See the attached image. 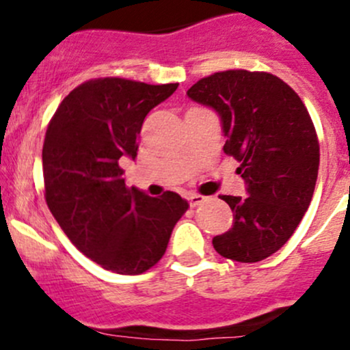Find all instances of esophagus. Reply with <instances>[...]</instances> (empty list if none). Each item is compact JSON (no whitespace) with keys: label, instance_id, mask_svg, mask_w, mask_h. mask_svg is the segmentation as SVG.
<instances>
[{"label":"esophagus","instance_id":"obj_1","mask_svg":"<svg viewBox=\"0 0 350 350\" xmlns=\"http://www.w3.org/2000/svg\"><path fill=\"white\" fill-rule=\"evenodd\" d=\"M188 201H189V206H198V204H201L204 201V196L201 195H189L188 196Z\"/></svg>","mask_w":350,"mask_h":350}]
</instances>
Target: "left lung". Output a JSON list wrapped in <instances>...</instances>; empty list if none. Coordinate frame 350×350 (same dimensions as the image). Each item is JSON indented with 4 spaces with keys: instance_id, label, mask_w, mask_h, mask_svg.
Listing matches in <instances>:
<instances>
[{
    "instance_id": "1",
    "label": "left lung",
    "mask_w": 350,
    "mask_h": 350,
    "mask_svg": "<svg viewBox=\"0 0 350 350\" xmlns=\"http://www.w3.org/2000/svg\"><path fill=\"white\" fill-rule=\"evenodd\" d=\"M218 113L225 154L241 165L249 196H227L234 224L213 239L220 256L259 262L280 250L308 210L320 165L315 126L298 94L269 72L224 70L188 90Z\"/></svg>"
}]
</instances>
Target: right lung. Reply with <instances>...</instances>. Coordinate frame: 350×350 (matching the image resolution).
<instances>
[{
  "instance_id": "obj_1",
  "label": "right lung",
  "mask_w": 350,
  "mask_h": 350,
  "mask_svg": "<svg viewBox=\"0 0 350 350\" xmlns=\"http://www.w3.org/2000/svg\"><path fill=\"white\" fill-rule=\"evenodd\" d=\"M178 86L88 81L49 123L42 149L49 210L84 256L113 273L142 274L157 264L189 206L178 193L152 198L126 188L120 167L122 157H137L147 113Z\"/></svg>"
}]
</instances>
